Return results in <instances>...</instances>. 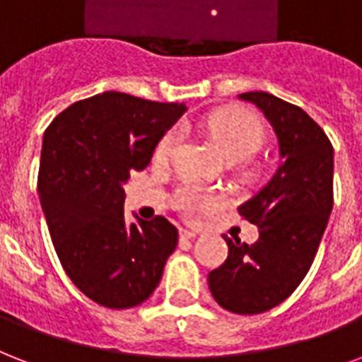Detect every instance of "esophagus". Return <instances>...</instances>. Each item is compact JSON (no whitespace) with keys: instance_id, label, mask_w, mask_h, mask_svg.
Masks as SVG:
<instances>
[{"instance_id":"obj_1","label":"esophagus","mask_w":362,"mask_h":362,"mask_svg":"<svg viewBox=\"0 0 362 362\" xmlns=\"http://www.w3.org/2000/svg\"><path fill=\"white\" fill-rule=\"evenodd\" d=\"M180 237H182V239H193V237H197V231L180 230Z\"/></svg>"}]
</instances>
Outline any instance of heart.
<instances>
[{
    "instance_id": "heart-1",
    "label": "heart",
    "mask_w": 362,
    "mask_h": 362,
    "mask_svg": "<svg viewBox=\"0 0 362 362\" xmlns=\"http://www.w3.org/2000/svg\"><path fill=\"white\" fill-rule=\"evenodd\" d=\"M203 131L216 144L226 161L235 163L248 159L260 150L266 140V129L255 114L250 112H214L203 123ZM180 142L176 129L165 132L156 146L157 161H169ZM178 201L187 214L206 211L218 205V195L195 186H184L178 192Z\"/></svg>"
}]
</instances>
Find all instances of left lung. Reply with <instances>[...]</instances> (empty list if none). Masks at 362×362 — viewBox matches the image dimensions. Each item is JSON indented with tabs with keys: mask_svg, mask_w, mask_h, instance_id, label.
<instances>
[{
	"mask_svg": "<svg viewBox=\"0 0 362 362\" xmlns=\"http://www.w3.org/2000/svg\"><path fill=\"white\" fill-rule=\"evenodd\" d=\"M239 98L256 104L272 123L281 165L239 206L243 220L260 228L258 241L247 245L226 235L230 252L209 273V288L224 310L256 315L285 302L310 272L334 205V150L302 107L264 90Z\"/></svg>",
	"mask_w": 362,
	"mask_h": 362,
	"instance_id": "1",
	"label": "left lung"
}]
</instances>
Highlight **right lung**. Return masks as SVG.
<instances>
[{
  "label": "right lung",
  "instance_id": "1",
  "mask_svg": "<svg viewBox=\"0 0 362 362\" xmlns=\"http://www.w3.org/2000/svg\"><path fill=\"white\" fill-rule=\"evenodd\" d=\"M186 112L107 90L66 107L47 127L37 192L60 264L93 302L127 310L151 296L178 230L167 218L127 224L123 184Z\"/></svg>",
  "mask_w": 362,
  "mask_h": 362
}]
</instances>
